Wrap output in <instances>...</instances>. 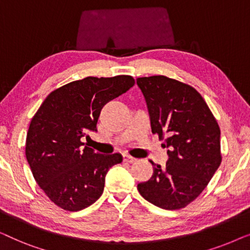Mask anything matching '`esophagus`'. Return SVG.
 <instances>
[{
    "label": "esophagus",
    "instance_id": "obj_1",
    "mask_svg": "<svg viewBox=\"0 0 250 250\" xmlns=\"http://www.w3.org/2000/svg\"><path fill=\"white\" fill-rule=\"evenodd\" d=\"M124 160L125 162L132 164V163L136 162V158H134V157H132V156H128V155H124Z\"/></svg>",
    "mask_w": 250,
    "mask_h": 250
}]
</instances>
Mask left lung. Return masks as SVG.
<instances>
[{"mask_svg":"<svg viewBox=\"0 0 250 250\" xmlns=\"http://www.w3.org/2000/svg\"><path fill=\"white\" fill-rule=\"evenodd\" d=\"M153 134L164 140L166 166L150 160L152 176L138 184L141 196L163 209H180L207 187L221 165V131L203 97L166 76L139 77Z\"/></svg>","mask_w":250,"mask_h":250,"instance_id":"8db88e82","label":"left lung"}]
</instances>
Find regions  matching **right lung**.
<instances>
[{"mask_svg": "<svg viewBox=\"0 0 250 250\" xmlns=\"http://www.w3.org/2000/svg\"><path fill=\"white\" fill-rule=\"evenodd\" d=\"M134 83L127 75L71 82L51 92L32 118L26 158L36 183L57 206L78 211L101 197L109 168L123 157L95 153L81 140L97 131L104 105Z\"/></svg>", "mask_w": 250, "mask_h": 250, "instance_id": "right-lung-1", "label": "right lung"}]
</instances>
